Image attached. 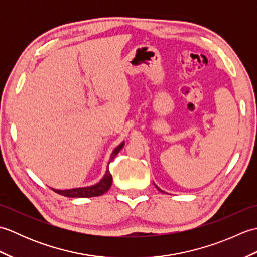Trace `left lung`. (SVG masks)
Returning a JSON list of instances; mask_svg holds the SVG:
<instances>
[{"label":"left lung","instance_id":"left-lung-1","mask_svg":"<svg viewBox=\"0 0 257 257\" xmlns=\"http://www.w3.org/2000/svg\"><path fill=\"white\" fill-rule=\"evenodd\" d=\"M156 188H157V189H158V190H160V189H159V188H158V187H157V185H156ZM160 191H161V190H160Z\"/></svg>","mask_w":257,"mask_h":257}]
</instances>
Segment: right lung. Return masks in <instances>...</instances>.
Segmentation results:
<instances>
[{
  "label": "right lung",
  "mask_w": 257,
  "mask_h": 257,
  "mask_svg": "<svg viewBox=\"0 0 257 257\" xmlns=\"http://www.w3.org/2000/svg\"><path fill=\"white\" fill-rule=\"evenodd\" d=\"M122 147H123V143L121 145H119L117 148L112 151L109 163L113 160V158L118 155V152L122 149ZM111 183H112V176L111 173L109 172V169H107L105 177L102 178L101 181L95 185H91V187L76 188V189H69V190L53 189V191H55L56 193L61 195L68 196V198H92V196H99V195H102L103 193H106L107 191L110 189Z\"/></svg>",
  "instance_id": "right-lung-1"
}]
</instances>
